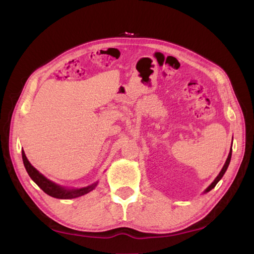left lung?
Masks as SVG:
<instances>
[{
  "instance_id": "left-lung-1",
  "label": "left lung",
  "mask_w": 254,
  "mask_h": 254,
  "mask_svg": "<svg viewBox=\"0 0 254 254\" xmlns=\"http://www.w3.org/2000/svg\"><path fill=\"white\" fill-rule=\"evenodd\" d=\"M230 158H231V149H230V152H229V155H228V158H227V160H226V163H225V165H224V167H223V169L220 170V172H219V175L216 177V179H215L212 183H210V186L206 189V190H205V193L206 192H208V191H210L212 190V189H214L215 188V186L217 185L218 183V181L222 179L223 178V176L225 175V172H226V170H227V168H228V166H229V163H230Z\"/></svg>"
}]
</instances>
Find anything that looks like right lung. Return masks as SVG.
<instances>
[{"label": "right lung", "instance_id": "add662e5", "mask_svg": "<svg viewBox=\"0 0 254 254\" xmlns=\"http://www.w3.org/2000/svg\"><path fill=\"white\" fill-rule=\"evenodd\" d=\"M21 156H23V161H24L26 171L28 172V175L32 179V181H34L42 191L52 197L68 199V198H75V197L82 196L84 194H87L88 192L93 191L96 188L97 183H98L96 182L94 185L85 187V188H80V189H65L61 186L56 185L55 182L50 181L49 179H47V178L42 174H40V172L38 171L34 166H31L29 160L26 157L24 150H21Z\"/></svg>", "mask_w": 254, "mask_h": 254}]
</instances>
